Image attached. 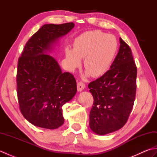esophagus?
Masks as SVG:
<instances>
[{
	"mask_svg": "<svg viewBox=\"0 0 157 157\" xmlns=\"http://www.w3.org/2000/svg\"><path fill=\"white\" fill-rule=\"evenodd\" d=\"M77 87H78V90L79 92H81L82 90H84L86 88V85L84 83H83L82 82H79L77 84Z\"/></svg>",
	"mask_w": 157,
	"mask_h": 157,
	"instance_id": "obj_1",
	"label": "esophagus"
}]
</instances>
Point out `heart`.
Here are the masks:
<instances>
[{
	"label": "heart",
	"mask_w": 157,
	"mask_h": 157,
	"mask_svg": "<svg viewBox=\"0 0 157 157\" xmlns=\"http://www.w3.org/2000/svg\"><path fill=\"white\" fill-rule=\"evenodd\" d=\"M117 51V42L114 36L100 30L84 32L73 42V48H66L65 57L70 71L81 65L84 59L86 75L94 78L103 75L108 71Z\"/></svg>",
	"instance_id": "1"
}]
</instances>
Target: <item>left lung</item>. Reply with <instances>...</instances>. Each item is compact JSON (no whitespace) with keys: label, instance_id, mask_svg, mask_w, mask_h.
Returning a JSON list of instances; mask_svg holds the SVG:
<instances>
[{"label":"left lung","instance_id":"obj_1","mask_svg":"<svg viewBox=\"0 0 157 157\" xmlns=\"http://www.w3.org/2000/svg\"><path fill=\"white\" fill-rule=\"evenodd\" d=\"M119 42V52L110 69L88 85L94 98L89 125L98 135L123 128L135 101L137 67L131 48L121 38Z\"/></svg>","mask_w":157,"mask_h":157}]
</instances>
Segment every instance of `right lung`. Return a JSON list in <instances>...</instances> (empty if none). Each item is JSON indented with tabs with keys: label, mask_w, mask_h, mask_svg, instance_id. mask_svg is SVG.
<instances>
[{
	"label": "right lung",
	"mask_w": 157,
	"mask_h": 157,
	"mask_svg": "<svg viewBox=\"0 0 157 157\" xmlns=\"http://www.w3.org/2000/svg\"><path fill=\"white\" fill-rule=\"evenodd\" d=\"M74 23L45 24L26 43L18 60L17 93L23 116L35 126L54 129L64 123L63 105L77 92L76 81L63 73L48 55L53 44L74 27Z\"/></svg>",
	"instance_id": "right-lung-1"
}]
</instances>
